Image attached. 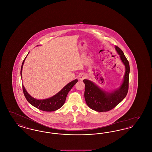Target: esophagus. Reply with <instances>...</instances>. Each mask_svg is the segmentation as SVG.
Listing matches in <instances>:
<instances>
[{
	"label": "esophagus",
	"instance_id": "obj_1",
	"mask_svg": "<svg viewBox=\"0 0 152 152\" xmlns=\"http://www.w3.org/2000/svg\"><path fill=\"white\" fill-rule=\"evenodd\" d=\"M86 75L85 74H84V73L80 74L79 77V79L80 80H83L86 79Z\"/></svg>",
	"mask_w": 152,
	"mask_h": 152
}]
</instances>
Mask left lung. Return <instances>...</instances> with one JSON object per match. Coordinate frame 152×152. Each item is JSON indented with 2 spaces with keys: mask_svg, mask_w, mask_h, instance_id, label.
Instances as JSON below:
<instances>
[{
  "mask_svg": "<svg viewBox=\"0 0 152 152\" xmlns=\"http://www.w3.org/2000/svg\"><path fill=\"white\" fill-rule=\"evenodd\" d=\"M117 53L125 66V72L121 86L115 91L108 92L100 89L94 83L84 79V97L88 106L97 112H107L114 108L126 97L129 88V76L130 72L129 63L123 51L115 47Z\"/></svg>",
  "mask_w": 152,
  "mask_h": 152,
  "instance_id": "1",
  "label": "left lung"
}]
</instances>
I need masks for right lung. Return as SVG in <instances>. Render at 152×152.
I'll return each mask as SVG.
<instances>
[{
	"instance_id": "right-lung-1",
	"label": "right lung",
	"mask_w": 152,
	"mask_h": 152,
	"mask_svg": "<svg viewBox=\"0 0 152 152\" xmlns=\"http://www.w3.org/2000/svg\"><path fill=\"white\" fill-rule=\"evenodd\" d=\"M26 58L24 59V60L22 63L21 71H20L21 77H22L23 65L24 63V60H25ZM77 81H78V80L76 79L69 83L60 92H58V94H56L50 98H48L47 99H44V100H37L36 99H34V97L31 96L28 94V92L26 90L23 85L22 88H23V93L25 96L26 99L32 105H33L36 108L39 109L43 110V111L52 112V111H55V110H56L60 108L64 105L65 100H66V96L68 94V92H69V91L72 89V88L74 86V85Z\"/></svg>"
}]
</instances>
